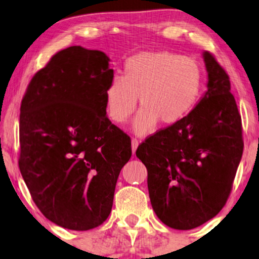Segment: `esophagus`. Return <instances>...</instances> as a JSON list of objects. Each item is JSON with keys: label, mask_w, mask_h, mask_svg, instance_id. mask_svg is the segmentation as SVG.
<instances>
[{"label": "esophagus", "mask_w": 259, "mask_h": 259, "mask_svg": "<svg viewBox=\"0 0 259 259\" xmlns=\"http://www.w3.org/2000/svg\"><path fill=\"white\" fill-rule=\"evenodd\" d=\"M131 143H132V152H133V154H136L137 148H138V146H139V141H138L137 139H132V141H131Z\"/></svg>", "instance_id": "1"}]
</instances>
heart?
Here are the masks:
<instances>
[{"label": "heart", "instance_id": "b5f03b06", "mask_svg": "<svg viewBox=\"0 0 259 259\" xmlns=\"http://www.w3.org/2000/svg\"><path fill=\"white\" fill-rule=\"evenodd\" d=\"M203 69L196 60L173 53L143 52L126 60L122 76L114 75L105 90L109 119L125 122L141 109L132 122L138 136L151 133L159 122L173 126L185 119L199 100Z\"/></svg>", "mask_w": 259, "mask_h": 259}]
</instances>
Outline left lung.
<instances>
[{
  "mask_svg": "<svg viewBox=\"0 0 259 259\" xmlns=\"http://www.w3.org/2000/svg\"><path fill=\"white\" fill-rule=\"evenodd\" d=\"M207 91L189 115L138 147L153 211L165 225L191 230L219 213L243 154L242 121L230 80L203 52Z\"/></svg>",
  "mask_w": 259,
  "mask_h": 259,
  "instance_id": "8db88e82",
  "label": "left lung"
}]
</instances>
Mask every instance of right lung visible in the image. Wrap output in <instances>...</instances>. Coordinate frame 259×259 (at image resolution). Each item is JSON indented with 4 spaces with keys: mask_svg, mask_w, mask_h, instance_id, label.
<instances>
[{
    "mask_svg": "<svg viewBox=\"0 0 259 259\" xmlns=\"http://www.w3.org/2000/svg\"><path fill=\"white\" fill-rule=\"evenodd\" d=\"M109 62L104 52L63 49L35 74L21 104V175L45 217L75 231L107 219L132 155L130 137L106 114Z\"/></svg>",
    "mask_w": 259,
    "mask_h": 259,
    "instance_id": "add662e5",
    "label": "right lung"
}]
</instances>
